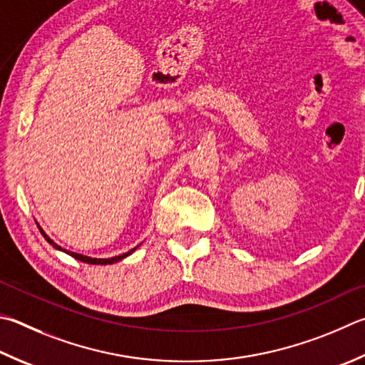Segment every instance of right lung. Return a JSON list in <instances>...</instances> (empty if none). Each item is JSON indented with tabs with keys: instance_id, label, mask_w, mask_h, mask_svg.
<instances>
[{
	"instance_id": "right-lung-1",
	"label": "right lung",
	"mask_w": 365,
	"mask_h": 365,
	"mask_svg": "<svg viewBox=\"0 0 365 365\" xmlns=\"http://www.w3.org/2000/svg\"><path fill=\"white\" fill-rule=\"evenodd\" d=\"M38 228H39V231H41V235L44 236V240L48 241L52 247H56L57 250H63L65 254H68V255H71L73 258H76V260H79V262H84V263H89V264H111V263H116V262H119V260H123V258H125L128 255H130L132 252H135V249L138 247H134V249H130L129 252H125V254H123V255H118V257H111V258H92V257H88V255H83V254H76V252H70V250H67V249H62L61 246H58V244H56L54 241L51 240V237L44 233L43 231V228L39 227L38 225Z\"/></svg>"
}]
</instances>
